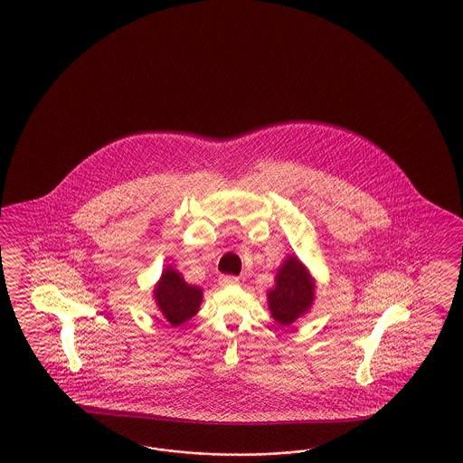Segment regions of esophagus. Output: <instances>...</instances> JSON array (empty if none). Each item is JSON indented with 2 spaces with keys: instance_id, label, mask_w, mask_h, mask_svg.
<instances>
[{
  "instance_id": "34e87169",
  "label": "esophagus",
  "mask_w": 463,
  "mask_h": 463,
  "mask_svg": "<svg viewBox=\"0 0 463 463\" xmlns=\"http://www.w3.org/2000/svg\"><path fill=\"white\" fill-rule=\"evenodd\" d=\"M219 283H221L222 287H229V285H238L239 279L238 277H232V275H222V277L219 279Z\"/></svg>"
}]
</instances>
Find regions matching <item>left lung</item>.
I'll return each mask as SVG.
<instances>
[{"mask_svg":"<svg viewBox=\"0 0 463 463\" xmlns=\"http://www.w3.org/2000/svg\"><path fill=\"white\" fill-rule=\"evenodd\" d=\"M271 317L280 326H290L304 317L316 300V280L307 267L288 254L275 275V287L267 294Z\"/></svg>","mask_w":463,"mask_h":463,"instance_id":"left-lung-1","label":"left lung"}]
</instances>
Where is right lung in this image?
I'll list each match as a JSON object with an SVG mask.
<instances>
[{
	"label": "right lung",
	"mask_w": 463,
	"mask_h": 463,
	"mask_svg": "<svg viewBox=\"0 0 463 463\" xmlns=\"http://www.w3.org/2000/svg\"><path fill=\"white\" fill-rule=\"evenodd\" d=\"M153 297L156 307L165 321L173 327H178L190 321L200 310L203 290L196 285L186 283L182 273L169 265L163 269L161 279L156 281Z\"/></svg>",
	"instance_id": "obj_1"
}]
</instances>
